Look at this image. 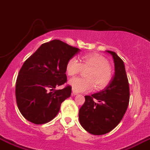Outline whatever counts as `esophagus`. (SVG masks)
<instances>
[{"mask_svg":"<svg viewBox=\"0 0 150 150\" xmlns=\"http://www.w3.org/2000/svg\"><path fill=\"white\" fill-rule=\"evenodd\" d=\"M72 96H76V95H78V92H76V91L74 90V89H72Z\"/></svg>","mask_w":150,"mask_h":150,"instance_id":"1","label":"esophagus"}]
</instances>
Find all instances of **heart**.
Listing matches in <instances>:
<instances>
[{
  "mask_svg": "<svg viewBox=\"0 0 150 150\" xmlns=\"http://www.w3.org/2000/svg\"><path fill=\"white\" fill-rule=\"evenodd\" d=\"M82 68L89 69L85 74L86 78H73L69 81L72 89L78 92H89L96 85L97 89H102L110 83L112 78V70L103 57L98 54H84L81 58H73L69 60L66 70L69 76H74L81 71Z\"/></svg>",
  "mask_w": 150,
  "mask_h": 150,
  "instance_id": "1",
  "label": "heart"
}]
</instances>
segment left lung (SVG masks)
<instances>
[{
    "label": "left lung",
    "instance_id": "8db88e82",
    "mask_svg": "<svg viewBox=\"0 0 150 150\" xmlns=\"http://www.w3.org/2000/svg\"><path fill=\"white\" fill-rule=\"evenodd\" d=\"M112 56L115 73L103 90L85 96L79 110L81 125L92 135L108 133L124 117L129 101V86L124 63L115 52L106 51Z\"/></svg>",
    "mask_w": 150,
    "mask_h": 150
}]
</instances>
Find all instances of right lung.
I'll return each mask as SVG.
<instances>
[{"label":"right lung","instance_id":"obj_1","mask_svg":"<svg viewBox=\"0 0 150 150\" xmlns=\"http://www.w3.org/2000/svg\"><path fill=\"white\" fill-rule=\"evenodd\" d=\"M80 52L53 40L43 43L25 61L17 78L15 96L18 109L27 121L46 124L58 115L61 103L70 97L72 87L54 89L67 82V62Z\"/></svg>","mask_w":150,"mask_h":150}]
</instances>
